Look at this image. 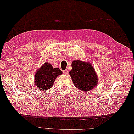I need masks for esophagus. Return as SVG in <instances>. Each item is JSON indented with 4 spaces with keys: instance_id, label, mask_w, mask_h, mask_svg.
Returning <instances> with one entry per match:
<instances>
[{
    "instance_id": "34e87169",
    "label": "esophagus",
    "mask_w": 134,
    "mask_h": 134,
    "mask_svg": "<svg viewBox=\"0 0 134 134\" xmlns=\"http://www.w3.org/2000/svg\"><path fill=\"white\" fill-rule=\"evenodd\" d=\"M63 73H64V74H68V70H64V71H63Z\"/></svg>"
}]
</instances>
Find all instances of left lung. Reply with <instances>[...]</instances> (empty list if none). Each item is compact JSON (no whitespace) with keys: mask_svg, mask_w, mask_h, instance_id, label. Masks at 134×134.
I'll use <instances>...</instances> for the list:
<instances>
[{"mask_svg":"<svg viewBox=\"0 0 134 134\" xmlns=\"http://www.w3.org/2000/svg\"><path fill=\"white\" fill-rule=\"evenodd\" d=\"M71 67L70 75L74 86L80 91L88 92L98 84V77L90 63L74 60Z\"/></svg>","mask_w":134,"mask_h":134,"instance_id":"8db88e82","label":"left lung"}]
</instances>
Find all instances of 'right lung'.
I'll list each match as a JSON object with an SVG mask.
<instances>
[{
    "label": "right lung",
    "instance_id": "right-lung-1",
    "mask_svg": "<svg viewBox=\"0 0 134 134\" xmlns=\"http://www.w3.org/2000/svg\"><path fill=\"white\" fill-rule=\"evenodd\" d=\"M62 74L58 68H54L51 64L46 62L36 72L35 86L41 91L48 90L53 86L57 76Z\"/></svg>",
    "mask_w": 134,
    "mask_h": 134
}]
</instances>
